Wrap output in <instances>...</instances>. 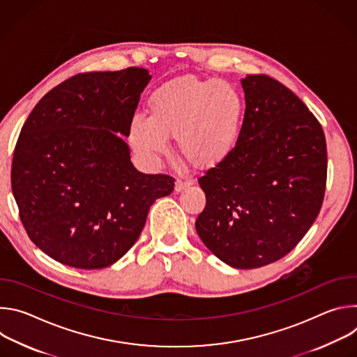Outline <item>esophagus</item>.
<instances>
[{
  "label": "esophagus",
  "mask_w": 357,
  "mask_h": 357,
  "mask_svg": "<svg viewBox=\"0 0 357 357\" xmlns=\"http://www.w3.org/2000/svg\"><path fill=\"white\" fill-rule=\"evenodd\" d=\"M189 186H190V181L176 179V182H175V192H182V190H185Z\"/></svg>",
  "instance_id": "esophagus-1"
}]
</instances>
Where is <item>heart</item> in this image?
Here are the masks:
<instances>
[{
	"label": "heart",
	"instance_id": "b5f03b06",
	"mask_svg": "<svg viewBox=\"0 0 357 357\" xmlns=\"http://www.w3.org/2000/svg\"><path fill=\"white\" fill-rule=\"evenodd\" d=\"M148 117L135 116L130 141L144 155H161L175 137L179 155L192 168L223 164L238 144L245 116L241 91L227 80L185 75L167 82L148 98Z\"/></svg>",
	"mask_w": 357,
	"mask_h": 357
}]
</instances>
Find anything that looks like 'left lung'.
I'll return each mask as SVG.
<instances>
[{
	"label": "left lung",
	"instance_id": "obj_1",
	"mask_svg": "<svg viewBox=\"0 0 357 357\" xmlns=\"http://www.w3.org/2000/svg\"><path fill=\"white\" fill-rule=\"evenodd\" d=\"M245 116L233 154L199 176L206 205L196 219L205 245L234 268H257L288 254L315 222L328 155L321 123L278 80H241Z\"/></svg>",
	"mask_w": 357,
	"mask_h": 357
}]
</instances>
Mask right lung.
Masks as SVG:
<instances>
[{
	"mask_svg": "<svg viewBox=\"0 0 357 357\" xmlns=\"http://www.w3.org/2000/svg\"><path fill=\"white\" fill-rule=\"evenodd\" d=\"M142 68L87 72L47 91L20 132L11 188L20 219L50 259L105 268L138 240L149 208L175 178L141 174L130 161V134Z\"/></svg>",
	"mask_w": 357,
	"mask_h": 357,
	"instance_id": "obj_1",
	"label": "right lung"
}]
</instances>
